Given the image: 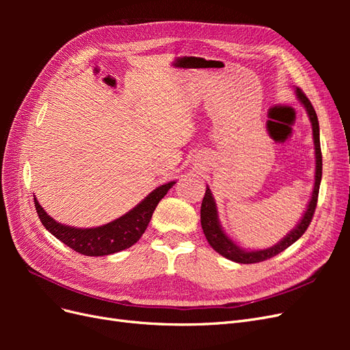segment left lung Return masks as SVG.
Segmentation results:
<instances>
[{
  "instance_id": "1",
  "label": "left lung",
  "mask_w": 350,
  "mask_h": 350,
  "mask_svg": "<svg viewBox=\"0 0 350 350\" xmlns=\"http://www.w3.org/2000/svg\"><path fill=\"white\" fill-rule=\"evenodd\" d=\"M296 96L302 102L305 107L306 112L310 115V120L312 124V134H314V144H315V157H317V166H315V184H314V191L312 197L308 204V208H306L305 215L302 220L299 221V225L296 226L288 237H284L278 245H274L269 250H262V251H243L239 247H237L234 242H232L226 235L225 232L221 230L219 220H217V211H216V204L215 200L211 197L210 189H206V194L203 198V203H201V228H203L204 235L216 252H219L220 256L226 257L228 260H232L235 262L241 264H254V262H260L264 260H269L274 256H278L282 251H284L288 247H291L293 242L298 241L304 234L305 230L308 229L311 220L314 217V211L317 207V201H319V191H320V183H321V175H323V156H321V146H320V126H319V118H317L315 109L312 107V103L310 99L306 98V94L298 88L296 89Z\"/></svg>"
}]
</instances>
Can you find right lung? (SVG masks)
Segmentation results:
<instances>
[{"mask_svg":"<svg viewBox=\"0 0 350 350\" xmlns=\"http://www.w3.org/2000/svg\"><path fill=\"white\" fill-rule=\"evenodd\" d=\"M174 184L175 183L172 181L161 185L126 215L111 224L92 229H77L58 224L46 215V211L39 206L36 198L35 207L42 225L71 250L89 257L109 256V254L130 248L142 238L157 203L166 196L167 189L172 188Z\"/></svg>","mask_w":350,"mask_h":350,"instance_id":"obj_1","label":"right lung"}]
</instances>
